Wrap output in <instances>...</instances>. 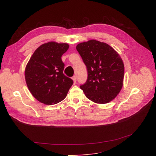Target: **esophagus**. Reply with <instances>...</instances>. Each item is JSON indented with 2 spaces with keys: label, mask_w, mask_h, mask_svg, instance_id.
I'll use <instances>...</instances> for the list:
<instances>
[{
  "label": "esophagus",
  "mask_w": 156,
  "mask_h": 156,
  "mask_svg": "<svg viewBox=\"0 0 156 156\" xmlns=\"http://www.w3.org/2000/svg\"><path fill=\"white\" fill-rule=\"evenodd\" d=\"M72 80H73V81H74V83H76V76H72Z\"/></svg>",
  "instance_id": "esophagus-1"
}]
</instances>
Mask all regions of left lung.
I'll use <instances>...</instances> for the list:
<instances>
[{
	"label": "left lung",
	"mask_w": 156,
	"mask_h": 156,
	"mask_svg": "<svg viewBox=\"0 0 156 156\" xmlns=\"http://www.w3.org/2000/svg\"><path fill=\"white\" fill-rule=\"evenodd\" d=\"M88 72L87 80L80 87L96 103L105 104L117 97L122 87L124 64L120 55L106 43L94 39L76 46Z\"/></svg>",
	"instance_id": "left-lung-1"
}]
</instances>
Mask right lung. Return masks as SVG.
<instances>
[{
	"mask_svg": "<svg viewBox=\"0 0 156 156\" xmlns=\"http://www.w3.org/2000/svg\"><path fill=\"white\" fill-rule=\"evenodd\" d=\"M69 48L67 44L51 41L36 49L25 68V81L32 95L45 105L64 100L73 80L66 76L62 55Z\"/></svg>",
	"mask_w": 156,
	"mask_h": 156,
	"instance_id": "obj_1",
	"label": "right lung"
}]
</instances>
